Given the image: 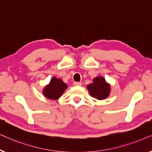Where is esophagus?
Listing matches in <instances>:
<instances>
[{
  "label": "esophagus",
  "instance_id": "esophagus-1",
  "mask_svg": "<svg viewBox=\"0 0 152 152\" xmlns=\"http://www.w3.org/2000/svg\"><path fill=\"white\" fill-rule=\"evenodd\" d=\"M82 83L80 82H74V85L75 86H82Z\"/></svg>",
  "mask_w": 152,
  "mask_h": 152
}]
</instances>
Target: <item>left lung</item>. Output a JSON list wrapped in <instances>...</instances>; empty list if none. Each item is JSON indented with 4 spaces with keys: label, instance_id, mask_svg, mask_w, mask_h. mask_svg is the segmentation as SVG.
I'll list each match as a JSON object with an SVG mask.
<instances>
[{
    "label": "left lung",
    "instance_id": "obj_1",
    "mask_svg": "<svg viewBox=\"0 0 152 152\" xmlns=\"http://www.w3.org/2000/svg\"><path fill=\"white\" fill-rule=\"evenodd\" d=\"M93 81L92 84L87 85L91 96L99 100L107 98L111 91L110 84L106 82L103 77H97Z\"/></svg>",
    "mask_w": 152,
    "mask_h": 152
}]
</instances>
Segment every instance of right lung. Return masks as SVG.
<instances>
[{
	"label": "right lung",
	"mask_w": 152,
	"mask_h": 152,
	"mask_svg": "<svg viewBox=\"0 0 152 152\" xmlns=\"http://www.w3.org/2000/svg\"><path fill=\"white\" fill-rule=\"evenodd\" d=\"M67 88V84L61 79L53 77L50 84L43 88V93L44 96L50 99H57L61 96L62 93Z\"/></svg>",
	"instance_id": "1"
}]
</instances>
